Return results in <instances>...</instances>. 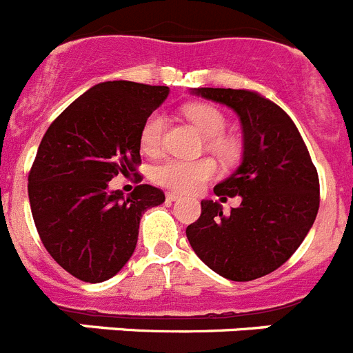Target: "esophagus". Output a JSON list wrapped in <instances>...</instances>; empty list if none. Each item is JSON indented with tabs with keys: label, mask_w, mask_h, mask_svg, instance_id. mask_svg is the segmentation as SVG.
<instances>
[{
	"label": "esophagus",
	"mask_w": 353,
	"mask_h": 353,
	"mask_svg": "<svg viewBox=\"0 0 353 353\" xmlns=\"http://www.w3.org/2000/svg\"><path fill=\"white\" fill-rule=\"evenodd\" d=\"M166 199L168 201H176V199H180V194H176V192H168Z\"/></svg>",
	"instance_id": "34e87169"
}]
</instances>
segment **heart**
Wrapping results in <instances>:
<instances>
[{
  "label": "heart",
  "instance_id": "heart-1",
  "mask_svg": "<svg viewBox=\"0 0 353 353\" xmlns=\"http://www.w3.org/2000/svg\"><path fill=\"white\" fill-rule=\"evenodd\" d=\"M185 117L196 125V129L208 139V148L223 159H232L236 154V143L224 136L226 117L221 109L210 104H189ZM166 120L161 113H152L139 130V146L145 154H157L162 146ZM217 173L210 159L183 161V159H164L152 168V180L159 185L176 192H194L203 187Z\"/></svg>",
  "mask_w": 353,
  "mask_h": 353
}]
</instances>
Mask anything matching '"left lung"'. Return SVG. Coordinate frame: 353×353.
<instances>
[{
    "mask_svg": "<svg viewBox=\"0 0 353 353\" xmlns=\"http://www.w3.org/2000/svg\"><path fill=\"white\" fill-rule=\"evenodd\" d=\"M194 92L232 108L242 121V164L214 187L221 201L242 196V203L224 215L219 201L203 199L185 235L214 272L252 281L288 261L313 226L320 207L316 168L292 118L267 97L232 88Z\"/></svg>",
    "mask_w": 353,
    "mask_h": 353,
    "instance_id": "left-lung-1",
    "label": "left lung"
}]
</instances>
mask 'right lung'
<instances>
[{
    "label": "right lung",
    "mask_w": 353,
    "mask_h": 353,
    "mask_svg": "<svg viewBox=\"0 0 353 353\" xmlns=\"http://www.w3.org/2000/svg\"><path fill=\"white\" fill-rule=\"evenodd\" d=\"M168 93V86L132 81L95 84L43 134L28 174L31 214L52 260L81 281L120 272L138 244L143 212L164 201L148 183L127 196L108 185L117 174L136 173L139 130Z\"/></svg>",
    "instance_id": "add662e5"
}]
</instances>
